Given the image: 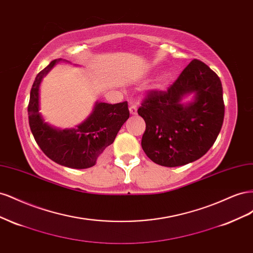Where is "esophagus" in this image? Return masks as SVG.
<instances>
[{
    "mask_svg": "<svg viewBox=\"0 0 253 253\" xmlns=\"http://www.w3.org/2000/svg\"><path fill=\"white\" fill-rule=\"evenodd\" d=\"M128 110H129V113H131L132 115H136V114H137V106H136L135 104H131V105H129Z\"/></svg>",
    "mask_w": 253,
    "mask_h": 253,
    "instance_id": "obj_1",
    "label": "esophagus"
}]
</instances>
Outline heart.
<instances>
[{
	"label": "heart",
	"instance_id": "1",
	"mask_svg": "<svg viewBox=\"0 0 253 253\" xmlns=\"http://www.w3.org/2000/svg\"><path fill=\"white\" fill-rule=\"evenodd\" d=\"M166 82H167V78H166V77H162V78H160V79L157 81V83L155 84V86L158 87V88L163 87V86L165 85V84H166Z\"/></svg>",
	"mask_w": 253,
	"mask_h": 253
}]
</instances>
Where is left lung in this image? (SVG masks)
Segmentation results:
<instances>
[{
	"mask_svg": "<svg viewBox=\"0 0 253 253\" xmlns=\"http://www.w3.org/2000/svg\"><path fill=\"white\" fill-rule=\"evenodd\" d=\"M194 92L187 106L182 96ZM145 121L141 147L157 165L178 167L204 156L223 126L225 104L218 76L194 59L167 90L150 89L138 109Z\"/></svg>",
	"mask_w": 253,
	"mask_h": 253,
	"instance_id": "left-lung-1",
	"label": "left lung"
}]
</instances>
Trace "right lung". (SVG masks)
I'll list each match as a JSON object with an SVG mask.
<instances>
[{"label": "right lung", "instance_id": "right-lung-1", "mask_svg": "<svg viewBox=\"0 0 253 253\" xmlns=\"http://www.w3.org/2000/svg\"><path fill=\"white\" fill-rule=\"evenodd\" d=\"M57 62L51 61L34 81L28 103L29 126L36 142L48 158L73 169H86L96 165L129 117L127 102H97L90 116L76 128H52L39 113V87L44 76Z\"/></svg>", "mask_w": 253, "mask_h": 253}]
</instances>
